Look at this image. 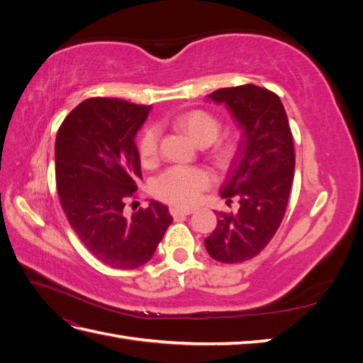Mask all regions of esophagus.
<instances>
[{"label": "esophagus", "instance_id": "esophagus-1", "mask_svg": "<svg viewBox=\"0 0 363 363\" xmlns=\"http://www.w3.org/2000/svg\"><path fill=\"white\" fill-rule=\"evenodd\" d=\"M171 215L174 218H180V216H188L194 213V208H177V207H171Z\"/></svg>", "mask_w": 363, "mask_h": 363}]
</instances>
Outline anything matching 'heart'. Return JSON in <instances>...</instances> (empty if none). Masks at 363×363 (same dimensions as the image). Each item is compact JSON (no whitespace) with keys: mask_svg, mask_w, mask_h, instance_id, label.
I'll list each match as a JSON object with an SVG mask.
<instances>
[{"mask_svg":"<svg viewBox=\"0 0 363 363\" xmlns=\"http://www.w3.org/2000/svg\"><path fill=\"white\" fill-rule=\"evenodd\" d=\"M175 125L199 145H211L223 130L221 121L204 111H192L182 115L175 121ZM138 151L144 167L150 168L157 163L160 157V130L156 125L148 127L142 133ZM211 155L219 168L232 167L239 155L238 140L232 138L219 140L213 145ZM211 182V174L204 169L175 164L159 175L152 184V192L164 203L189 207L200 200L203 191L208 188Z\"/></svg>","mask_w":363,"mask_h":363,"instance_id":"b5f03b06","label":"heart"}]
</instances>
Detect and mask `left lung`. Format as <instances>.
<instances>
[{
	"label": "left lung",
	"instance_id": "8db88e82",
	"mask_svg": "<svg viewBox=\"0 0 363 363\" xmlns=\"http://www.w3.org/2000/svg\"><path fill=\"white\" fill-rule=\"evenodd\" d=\"M208 100L227 106L242 139L221 189L228 203L238 196L240 207L235 215L216 212V228L204 245L218 262L240 263L256 257L283 221L295 169L294 140L279 95L265 87H224Z\"/></svg>",
	"mask_w": 363,
	"mask_h": 363
}]
</instances>
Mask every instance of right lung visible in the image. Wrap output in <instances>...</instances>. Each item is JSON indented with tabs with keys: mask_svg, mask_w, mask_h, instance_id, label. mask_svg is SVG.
I'll return each instance as SVG.
<instances>
[{
	"mask_svg": "<svg viewBox=\"0 0 363 363\" xmlns=\"http://www.w3.org/2000/svg\"><path fill=\"white\" fill-rule=\"evenodd\" d=\"M150 106L89 98L65 118L56 138L60 204L84 247L115 269L147 263L172 223L168 207L150 200L127 218L124 206L142 179L138 130Z\"/></svg>",
	"mask_w": 363,
	"mask_h": 363,
	"instance_id": "add662e5",
	"label": "right lung"
}]
</instances>
